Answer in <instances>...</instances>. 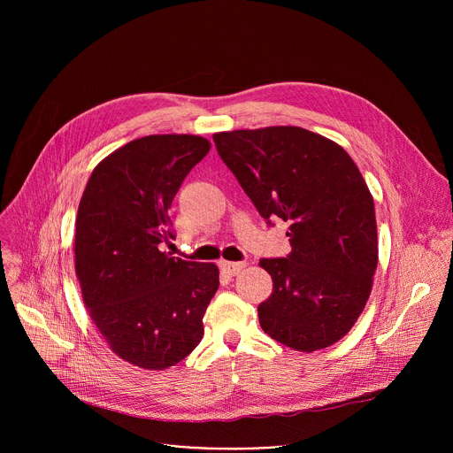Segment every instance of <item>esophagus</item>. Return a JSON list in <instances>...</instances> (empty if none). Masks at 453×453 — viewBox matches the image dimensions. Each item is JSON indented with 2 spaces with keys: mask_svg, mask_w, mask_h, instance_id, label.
Returning <instances> with one entry per match:
<instances>
[{
  "mask_svg": "<svg viewBox=\"0 0 453 453\" xmlns=\"http://www.w3.org/2000/svg\"><path fill=\"white\" fill-rule=\"evenodd\" d=\"M245 267V264H236V262H220V269L224 274L227 276H236L242 269Z\"/></svg>",
  "mask_w": 453,
  "mask_h": 453,
  "instance_id": "obj_1",
  "label": "esophagus"
}]
</instances>
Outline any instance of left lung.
<instances>
[{
  "label": "left lung",
  "mask_w": 453,
  "mask_h": 453,
  "mask_svg": "<svg viewBox=\"0 0 453 453\" xmlns=\"http://www.w3.org/2000/svg\"><path fill=\"white\" fill-rule=\"evenodd\" d=\"M219 156L267 220L288 222L292 252L260 260L273 294L262 330L296 351L339 342L360 317L378 265L371 191L335 142L294 125L213 134Z\"/></svg>",
  "instance_id": "8db88e82"
}]
</instances>
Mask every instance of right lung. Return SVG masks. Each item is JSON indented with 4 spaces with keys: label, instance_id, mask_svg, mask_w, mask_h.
<instances>
[{
    "label": "right lung",
    "instance_id": "1",
    "mask_svg": "<svg viewBox=\"0 0 453 453\" xmlns=\"http://www.w3.org/2000/svg\"><path fill=\"white\" fill-rule=\"evenodd\" d=\"M193 134H152L93 170L75 220V273L95 326L121 360L163 371L196 349L219 288L215 264L161 250L184 177L210 152Z\"/></svg>",
    "mask_w": 453,
    "mask_h": 453
}]
</instances>
